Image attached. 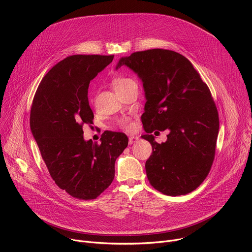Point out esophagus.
<instances>
[{"label": "esophagus", "mask_w": 252, "mask_h": 252, "mask_svg": "<svg viewBox=\"0 0 252 252\" xmlns=\"http://www.w3.org/2000/svg\"><path fill=\"white\" fill-rule=\"evenodd\" d=\"M137 140H138V136L130 135L129 138H128V143H129V145H133V143H135Z\"/></svg>", "instance_id": "1"}]
</instances>
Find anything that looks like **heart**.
<instances>
[{
    "label": "heart",
    "mask_w": 252,
    "mask_h": 252,
    "mask_svg": "<svg viewBox=\"0 0 252 252\" xmlns=\"http://www.w3.org/2000/svg\"><path fill=\"white\" fill-rule=\"evenodd\" d=\"M133 81L128 79V78H116L114 81H113V88L114 90L117 92L123 88H125L126 86H127L128 84L132 83ZM118 125L124 128V129H126V130H130L132 129L133 127V125H132V122L129 118H122L118 121Z\"/></svg>",
    "instance_id": "heart-1"
}]
</instances>
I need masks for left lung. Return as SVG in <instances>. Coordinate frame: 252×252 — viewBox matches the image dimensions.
<instances>
[{
  "label": "left lung",
  "instance_id": "1",
  "mask_svg": "<svg viewBox=\"0 0 252 252\" xmlns=\"http://www.w3.org/2000/svg\"><path fill=\"white\" fill-rule=\"evenodd\" d=\"M142 82L147 102L141 116L142 138L153 155L146 162L150 184L166 195L188 194L198 188L212 165L220 129L210 91L192 63L169 50L153 49L122 58ZM168 129L165 143L154 136Z\"/></svg>",
  "mask_w": 252,
  "mask_h": 252
}]
</instances>
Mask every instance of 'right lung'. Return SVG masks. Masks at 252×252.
<instances>
[{"label":"right lung","instance_id":"1","mask_svg":"<svg viewBox=\"0 0 252 252\" xmlns=\"http://www.w3.org/2000/svg\"><path fill=\"white\" fill-rule=\"evenodd\" d=\"M114 56L75 55L53 66L33 96L30 126L56 185L79 199H94L111 186L115 162L128 145L123 132L106 130L100 142L85 140L92 125L90 82Z\"/></svg>","mask_w":252,"mask_h":252}]
</instances>
